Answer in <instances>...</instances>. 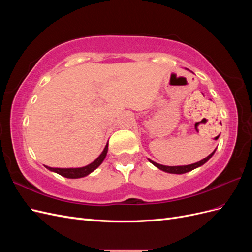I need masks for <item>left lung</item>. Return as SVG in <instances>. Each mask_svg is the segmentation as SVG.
<instances>
[{"label": "left lung", "instance_id": "obj_1", "mask_svg": "<svg viewBox=\"0 0 252 252\" xmlns=\"http://www.w3.org/2000/svg\"><path fill=\"white\" fill-rule=\"evenodd\" d=\"M218 138H219V135H218ZM218 138H217L216 140H218ZM216 150H217V148H216L215 150H213L208 157H206L205 158H203L202 161H199V162L193 163V164H190V165H183V166H165V165H161V164H158V163H156V162H154V161H151L150 158H148V161H149L152 165H155V166L157 167V168L161 169L162 171L168 172V173H173V174H183V173L189 172V171H191V170L197 168V167H201L202 165H204L213 155H215Z\"/></svg>", "mask_w": 252, "mask_h": 252}]
</instances>
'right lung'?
I'll use <instances>...</instances> for the list:
<instances>
[{"instance_id":"add662e5","label":"right lung","mask_w":252,"mask_h":252,"mask_svg":"<svg viewBox=\"0 0 252 252\" xmlns=\"http://www.w3.org/2000/svg\"><path fill=\"white\" fill-rule=\"evenodd\" d=\"M107 151H108V143L106 144L102 154L98 156L93 163H90L84 167H79V168H52V167H48V166H45V167H46L48 170L56 172L67 179L84 178V177H87V175L90 174L93 171H94L97 167L103 163L106 156H107Z\"/></svg>"}]
</instances>
